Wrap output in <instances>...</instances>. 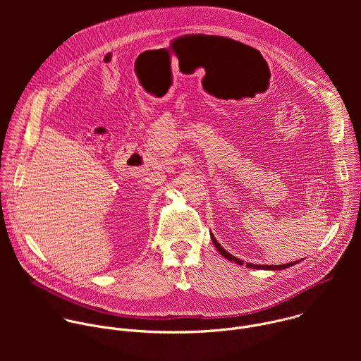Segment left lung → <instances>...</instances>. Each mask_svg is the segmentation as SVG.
Here are the masks:
<instances>
[{
    "mask_svg": "<svg viewBox=\"0 0 361 361\" xmlns=\"http://www.w3.org/2000/svg\"><path fill=\"white\" fill-rule=\"evenodd\" d=\"M210 235H212L213 244L216 245V248L219 250V252L224 257V259H227L228 262H233V263H235V264H238V266H243V260L237 259V257H234L233 254H230L228 251H226V250L221 247V244L216 240V237H214V234H213L212 231H210ZM300 262H301V260L294 262V263L281 264V266H263V264H251V263H245V266H247L248 269H255V270H284V269H288V267H291V266H294V264H297V263H300Z\"/></svg>",
    "mask_w": 361,
    "mask_h": 361,
    "instance_id": "left-lung-1",
    "label": "left lung"
}]
</instances>
